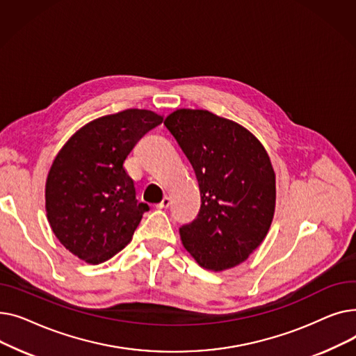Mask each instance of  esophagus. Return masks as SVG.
Returning <instances> with one entry per match:
<instances>
[{"instance_id": "esophagus-1", "label": "esophagus", "mask_w": 356, "mask_h": 356, "mask_svg": "<svg viewBox=\"0 0 356 356\" xmlns=\"http://www.w3.org/2000/svg\"><path fill=\"white\" fill-rule=\"evenodd\" d=\"M168 204H170V197L164 196V197H163V200H161L160 203H157V204H156V208H159V209H163V208H168Z\"/></svg>"}]
</instances>
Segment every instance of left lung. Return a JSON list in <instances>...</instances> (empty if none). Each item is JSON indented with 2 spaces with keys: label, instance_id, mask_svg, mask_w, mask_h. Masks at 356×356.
<instances>
[{
  "label": "left lung",
  "instance_id": "obj_1",
  "mask_svg": "<svg viewBox=\"0 0 356 356\" xmlns=\"http://www.w3.org/2000/svg\"><path fill=\"white\" fill-rule=\"evenodd\" d=\"M164 125L191 161L200 209L179 231L196 263L212 271L232 268L264 241L275 209L270 157L242 125L204 109H177Z\"/></svg>",
  "mask_w": 356,
  "mask_h": 356
}]
</instances>
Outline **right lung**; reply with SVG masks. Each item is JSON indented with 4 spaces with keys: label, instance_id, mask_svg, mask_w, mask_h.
<instances>
[{
    "label": "right lung",
    "instance_id": "1",
    "mask_svg": "<svg viewBox=\"0 0 356 356\" xmlns=\"http://www.w3.org/2000/svg\"><path fill=\"white\" fill-rule=\"evenodd\" d=\"M163 117L125 109L93 120L56 156L46 181L51 231L73 255L99 264L120 252L149 208L136 197L124 161Z\"/></svg>",
    "mask_w": 356,
    "mask_h": 356
}]
</instances>
